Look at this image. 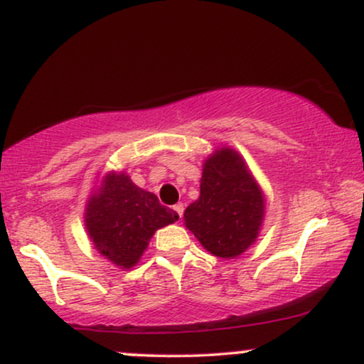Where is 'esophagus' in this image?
Returning a JSON list of instances; mask_svg holds the SVG:
<instances>
[{
  "label": "esophagus",
  "mask_w": 364,
  "mask_h": 364,
  "mask_svg": "<svg viewBox=\"0 0 364 364\" xmlns=\"http://www.w3.org/2000/svg\"><path fill=\"white\" fill-rule=\"evenodd\" d=\"M173 210H174V212H176V214H178V217H179V219H181V217H183V212H185V207H183V203H176V205H174V207H173Z\"/></svg>",
  "instance_id": "1"
}]
</instances>
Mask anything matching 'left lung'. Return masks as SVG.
<instances>
[{
	"mask_svg": "<svg viewBox=\"0 0 364 364\" xmlns=\"http://www.w3.org/2000/svg\"><path fill=\"white\" fill-rule=\"evenodd\" d=\"M263 196L243 159L232 149L217 150L203 166L200 196L186 207L185 223L205 250L237 257L258 236Z\"/></svg>",
	"mask_w": 364,
	"mask_h": 364,
	"instance_id": "left-lung-1",
	"label": "left lung"
}]
</instances>
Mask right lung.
I'll list each match as a JSON object with an SVG mask.
<instances>
[{
	"label": "right lung",
	"mask_w": 364,
	"mask_h": 364,
	"mask_svg": "<svg viewBox=\"0 0 364 364\" xmlns=\"http://www.w3.org/2000/svg\"><path fill=\"white\" fill-rule=\"evenodd\" d=\"M178 220L173 208L150 191L133 185L127 174H107L85 212L87 231L107 260L129 269L140 260L157 229Z\"/></svg>",
	"instance_id": "right-lung-1"
}]
</instances>
